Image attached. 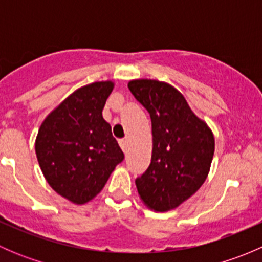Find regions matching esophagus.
<instances>
[{"label":"esophagus","instance_id":"1","mask_svg":"<svg viewBox=\"0 0 262 262\" xmlns=\"http://www.w3.org/2000/svg\"><path fill=\"white\" fill-rule=\"evenodd\" d=\"M119 144H120L121 149H123L124 152H126V148H128V142H126L125 139H120V141H119Z\"/></svg>","mask_w":262,"mask_h":262}]
</instances>
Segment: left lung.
<instances>
[{"mask_svg": "<svg viewBox=\"0 0 262 262\" xmlns=\"http://www.w3.org/2000/svg\"><path fill=\"white\" fill-rule=\"evenodd\" d=\"M128 87L152 121V158L136 179L138 194L156 212L173 209L207 179L214 155L213 133L171 84L134 80Z\"/></svg>", "mask_w": 262, "mask_h": 262, "instance_id": "1", "label": "left lung"}]
</instances>
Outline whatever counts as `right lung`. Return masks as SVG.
I'll return each instance as SVG.
<instances>
[{"instance_id": "1", "label": "right lung", "mask_w": 262, "mask_h": 262, "mask_svg": "<svg viewBox=\"0 0 262 262\" xmlns=\"http://www.w3.org/2000/svg\"><path fill=\"white\" fill-rule=\"evenodd\" d=\"M114 83L81 87L47 116L38 132L35 152L53 190L75 204H84L106 184L124 160L102 109Z\"/></svg>"}]
</instances>
